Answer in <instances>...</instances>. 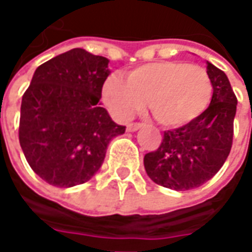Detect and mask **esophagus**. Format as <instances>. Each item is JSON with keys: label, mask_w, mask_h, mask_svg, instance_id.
<instances>
[{"label": "esophagus", "mask_w": 252, "mask_h": 252, "mask_svg": "<svg viewBox=\"0 0 252 252\" xmlns=\"http://www.w3.org/2000/svg\"><path fill=\"white\" fill-rule=\"evenodd\" d=\"M142 126H143V124H137V123H135V124H128V126H126V131L136 132L137 129H140Z\"/></svg>", "instance_id": "esophagus-1"}]
</instances>
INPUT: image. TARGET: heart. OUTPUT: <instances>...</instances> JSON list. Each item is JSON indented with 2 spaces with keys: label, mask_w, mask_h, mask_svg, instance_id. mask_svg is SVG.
Returning a JSON list of instances; mask_svg holds the SVG:
<instances>
[{
  "label": "heart",
  "mask_w": 252,
  "mask_h": 252,
  "mask_svg": "<svg viewBox=\"0 0 252 252\" xmlns=\"http://www.w3.org/2000/svg\"><path fill=\"white\" fill-rule=\"evenodd\" d=\"M212 92L205 68L184 62H155L126 72V82L109 77L104 82L101 97L117 120H129L147 102L160 126L178 128L205 112Z\"/></svg>",
  "instance_id": "1"
}]
</instances>
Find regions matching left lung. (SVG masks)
Listing matches in <instances>:
<instances>
[{
    "label": "left lung",
    "mask_w": 252,
    "mask_h": 252,
    "mask_svg": "<svg viewBox=\"0 0 252 252\" xmlns=\"http://www.w3.org/2000/svg\"><path fill=\"white\" fill-rule=\"evenodd\" d=\"M212 81L211 105L189 124L166 131L163 142L146 154L144 169L151 180L173 190H189L209 181L227 160L233 137L238 99L225 72L206 62Z\"/></svg>",
    "instance_id": "left-lung-1"
}]
</instances>
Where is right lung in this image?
<instances>
[{"label":"right lung","mask_w":252,"mask_h":252,"mask_svg":"<svg viewBox=\"0 0 252 252\" xmlns=\"http://www.w3.org/2000/svg\"><path fill=\"white\" fill-rule=\"evenodd\" d=\"M109 59L83 48L36 68L23 95L19 139L27 162L47 184L72 188L93 178L126 126L99 106Z\"/></svg>","instance_id":"add662e5"}]
</instances>
